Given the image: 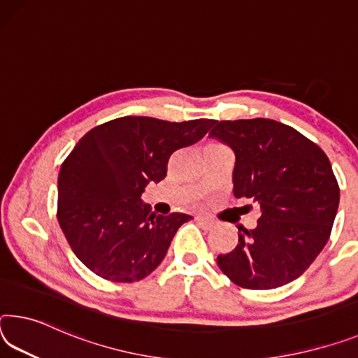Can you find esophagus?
I'll list each match as a JSON object with an SVG mask.
<instances>
[{"label":"esophagus","mask_w":358,"mask_h":358,"mask_svg":"<svg viewBox=\"0 0 358 358\" xmlns=\"http://www.w3.org/2000/svg\"><path fill=\"white\" fill-rule=\"evenodd\" d=\"M196 221L197 223H199L203 229H212L213 226H215V223L212 220H208V218H203V217H197L196 218Z\"/></svg>","instance_id":"34e87169"}]
</instances>
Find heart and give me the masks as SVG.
Instances as JSON below:
<instances>
[{
  "instance_id": "heart-1",
  "label": "heart",
  "mask_w": 358,
  "mask_h": 358,
  "mask_svg": "<svg viewBox=\"0 0 358 358\" xmlns=\"http://www.w3.org/2000/svg\"><path fill=\"white\" fill-rule=\"evenodd\" d=\"M208 148H224V146H221V145H218V143H213V145H210Z\"/></svg>"
}]
</instances>
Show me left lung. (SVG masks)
<instances>
[{
	"instance_id": "1",
	"label": "left lung",
	"mask_w": 358,
	"mask_h": 358,
	"mask_svg": "<svg viewBox=\"0 0 358 358\" xmlns=\"http://www.w3.org/2000/svg\"><path fill=\"white\" fill-rule=\"evenodd\" d=\"M210 138L236 155L234 196L259 203L257 228L217 263L236 285L272 290L298 279L323 250L339 206V186L325 152L298 130L272 119L215 121Z\"/></svg>"
}]
</instances>
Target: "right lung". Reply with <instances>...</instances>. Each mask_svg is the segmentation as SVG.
Wrapping results in <instances>:
<instances>
[{
  "label": "right lung",
  "mask_w": 358,
  "mask_h": 358,
  "mask_svg": "<svg viewBox=\"0 0 358 358\" xmlns=\"http://www.w3.org/2000/svg\"><path fill=\"white\" fill-rule=\"evenodd\" d=\"M213 124L124 116L78 141L59 173L57 218L71 250L94 274L130 283L161 264L175 232L192 217L152 213L141 194L150 181L166 178L175 151L197 143Z\"/></svg>",
  "instance_id": "obj_1"
}]
</instances>
